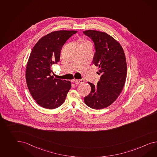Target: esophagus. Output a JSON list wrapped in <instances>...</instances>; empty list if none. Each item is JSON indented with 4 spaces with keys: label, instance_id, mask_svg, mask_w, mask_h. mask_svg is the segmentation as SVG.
<instances>
[{
    "label": "esophagus",
    "instance_id": "esophagus-1",
    "mask_svg": "<svg viewBox=\"0 0 157 157\" xmlns=\"http://www.w3.org/2000/svg\"><path fill=\"white\" fill-rule=\"evenodd\" d=\"M73 82H74L75 83H76V84H81V83H83L84 82L85 80L84 79H81V80H73Z\"/></svg>",
    "mask_w": 157,
    "mask_h": 157
}]
</instances>
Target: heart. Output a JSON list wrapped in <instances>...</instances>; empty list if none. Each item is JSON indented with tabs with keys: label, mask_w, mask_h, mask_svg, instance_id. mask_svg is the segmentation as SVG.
<instances>
[{
	"label": "heart",
	"mask_w": 157,
	"mask_h": 157,
	"mask_svg": "<svg viewBox=\"0 0 157 157\" xmlns=\"http://www.w3.org/2000/svg\"><path fill=\"white\" fill-rule=\"evenodd\" d=\"M84 43H89L88 41H85Z\"/></svg>",
	"instance_id": "1"
}]
</instances>
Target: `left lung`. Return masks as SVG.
<instances>
[{
    "label": "left lung",
    "mask_w": 157,
    "mask_h": 157,
    "mask_svg": "<svg viewBox=\"0 0 157 157\" xmlns=\"http://www.w3.org/2000/svg\"><path fill=\"white\" fill-rule=\"evenodd\" d=\"M94 45L93 63L99 68L100 80L96 85L88 82L91 91L84 97L85 103L94 109L105 108L120 94L125 85L127 65L125 53L120 44L105 32L84 31Z\"/></svg>",
    "instance_id": "obj_1"
}]
</instances>
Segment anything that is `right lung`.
Returning <instances> with one entry per match:
<instances>
[{"label": "right lung", "mask_w": 157, "mask_h": 157, "mask_svg": "<svg viewBox=\"0 0 157 157\" xmlns=\"http://www.w3.org/2000/svg\"><path fill=\"white\" fill-rule=\"evenodd\" d=\"M77 31H57L41 37L28 59L25 78L29 91L44 108L53 109L64 102L71 82L51 76L52 65L60 61L61 48Z\"/></svg>", "instance_id": "obj_1"}]
</instances>
